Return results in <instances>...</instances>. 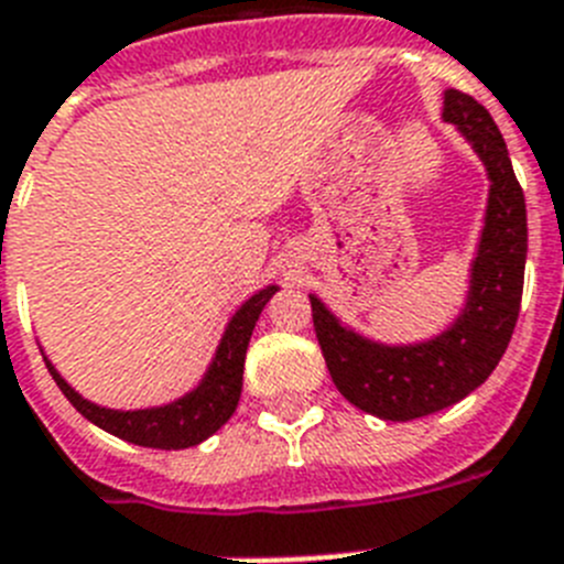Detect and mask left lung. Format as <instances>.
Here are the masks:
<instances>
[{"label": "left lung", "mask_w": 564, "mask_h": 564, "mask_svg": "<svg viewBox=\"0 0 564 564\" xmlns=\"http://www.w3.org/2000/svg\"><path fill=\"white\" fill-rule=\"evenodd\" d=\"M443 119L463 130L491 178L486 229L459 321L434 340L394 349L343 329L312 297L315 335L337 391L357 409L394 423L448 409L486 383L511 343L525 283V195L513 175L506 139L491 112L454 87L445 90Z\"/></svg>", "instance_id": "obj_1"}]
</instances>
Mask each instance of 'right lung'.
I'll use <instances>...</instances> for the list:
<instances>
[{
	"instance_id": "add662e5",
	"label": "right lung",
	"mask_w": 564,
	"mask_h": 564,
	"mask_svg": "<svg viewBox=\"0 0 564 564\" xmlns=\"http://www.w3.org/2000/svg\"><path fill=\"white\" fill-rule=\"evenodd\" d=\"M275 295V286L261 289L258 295L249 297L243 303L238 315L229 323L227 335H224L218 355H215L213 366H209L204 383L195 391H189L187 398H181L178 403L161 405V409H147V411H112L99 409V405L87 403L85 398H78L76 391L58 377V371L47 364L53 380L62 389L73 409L96 423L99 429L110 431L116 437L127 440V443L144 445V448H189L198 445L200 440H207L209 434L221 429L229 417H232L238 398H241V383H243V360H247V346L252 337L254 321L267 306L269 297Z\"/></svg>"
}]
</instances>
